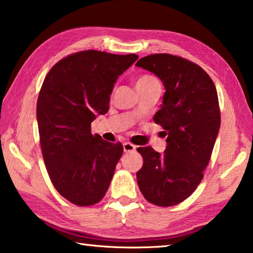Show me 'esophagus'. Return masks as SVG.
<instances>
[{
	"label": "esophagus",
	"mask_w": 253,
	"mask_h": 253,
	"mask_svg": "<svg viewBox=\"0 0 253 253\" xmlns=\"http://www.w3.org/2000/svg\"><path fill=\"white\" fill-rule=\"evenodd\" d=\"M123 147H124V152H125V153H128V152H134L135 149H136V146H135V145H132L131 143H128V142L124 143V144H123Z\"/></svg>",
	"instance_id": "obj_1"
}]
</instances>
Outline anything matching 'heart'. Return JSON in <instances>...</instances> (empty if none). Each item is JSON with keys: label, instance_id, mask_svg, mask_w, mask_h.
Returning a JSON list of instances; mask_svg holds the SVG:
<instances>
[{"label": "heart", "instance_id": "1", "mask_svg": "<svg viewBox=\"0 0 253 253\" xmlns=\"http://www.w3.org/2000/svg\"><path fill=\"white\" fill-rule=\"evenodd\" d=\"M154 84H158V81L156 78H154L151 75H143L138 77L135 81V88H145V87H149V85H154Z\"/></svg>", "mask_w": 253, "mask_h": 253}]
</instances>
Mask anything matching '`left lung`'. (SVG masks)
I'll list each match as a JSON object with an SVG mask.
<instances>
[{
  "mask_svg": "<svg viewBox=\"0 0 253 253\" xmlns=\"http://www.w3.org/2000/svg\"><path fill=\"white\" fill-rule=\"evenodd\" d=\"M136 66L164 85L154 122L168 135L163 154L148 146L137 148L144 161L137 183L148 202L172 207L187 199L203 178L221 125L217 92L202 68L176 55L151 54Z\"/></svg>",
  "mask_w": 253,
  "mask_h": 253,
  "instance_id": "1",
  "label": "left lung"
}]
</instances>
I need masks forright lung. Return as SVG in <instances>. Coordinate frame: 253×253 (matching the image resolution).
<instances>
[{"label":"right lung","instance_id":"obj_1","mask_svg":"<svg viewBox=\"0 0 253 253\" xmlns=\"http://www.w3.org/2000/svg\"><path fill=\"white\" fill-rule=\"evenodd\" d=\"M137 59L80 51L55 63L42 84L37 104L42 156L55 190L79 207L104 198L121 160L123 145L93 136L90 125L108 111L115 83Z\"/></svg>","mask_w":253,"mask_h":253}]
</instances>
